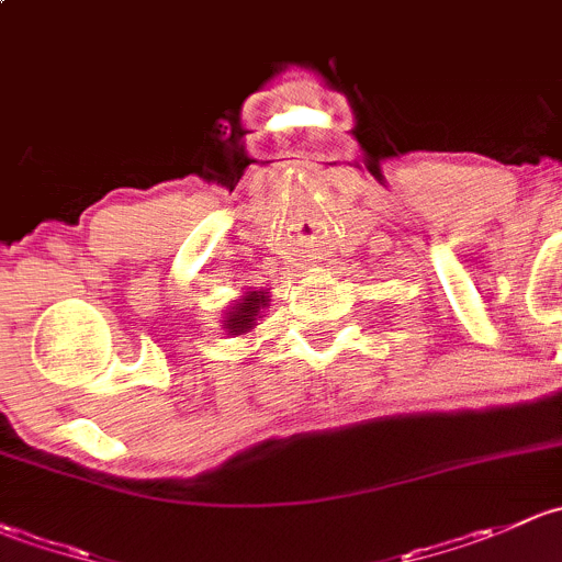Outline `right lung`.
Returning <instances> with one entry per match:
<instances>
[{"mask_svg":"<svg viewBox=\"0 0 562 562\" xmlns=\"http://www.w3.org/2000/svg\"><path fill=\"white\" fill-rule=\"evenodd\" d=\"M259 305H265V294H248L238 308L227 316L229 333H246V329H251Z\"/></svg>","mask_w":562,"mask_h":562,"instance_id":"add662e5","label":"right lung"}]
</instances>
